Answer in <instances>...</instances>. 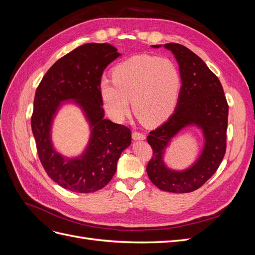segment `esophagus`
<instances>
[{
  "label": "esophagus",
  "mask_w": 255,
  "mask_h": 255,
  "mask_svg": "<svg viewBox=\"0 0 255 255\" xmlns=\"http://www.w3.org/2000/svg\"><path fill=\"white\" fill-rule=\"evenodd\" d=\"M132 137H133L134 140H143L145 138V135L143 133L137 132V130H135V132H133V134H132Z\"/></svg>",
  "instance_id": "1"
}]
</instances>
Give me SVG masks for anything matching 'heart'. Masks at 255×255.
I'll return each mask as SVG.
<instances>
[{
	"label": "heart",
	"instance_id": "obj_1",
	"mask_svg": "<svg viewBox=\"0 0 255 255\" xmlns=\"http://www.w3.org/2000/svg\"><path fill=\"white\" fill-rule=\"evenodd\" d=\"M113 79L100 81L99 92L114 120L120 121L129 111L146 125H157L173 112L179 99L182 78L172 60L140 54L126 59L113 70Z\"/></svg>",
	"mask_w": 255,
	"mask_h": 255
}]
</instances>
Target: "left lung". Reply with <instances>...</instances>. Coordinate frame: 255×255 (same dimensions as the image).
Returning <instances> with one entry per match:
<instances>
[{
    "instance_id": "left-lung-1",
    "label": "left lung",
    "mask_w": 255,
    "mask_h": 255,
    "mask_svg": "<svg viewBox=\"0 0 255 255\" xmlns=\"http://www.w3.org/2000/svg\"><path fill=\"white\" fill-rule=\"evenodd\" d=\"M164 48L179 64L182 86L174 113L146 138L153 150L146 173L159 189L185 194L201 187L221 164L227 148L229 106L220 81L201 58L179 43H166ZM188 126L202 130L204 149L190 167L174 171L165 165L164 152L173 138Z\"/></svg>"
}]
</instances>
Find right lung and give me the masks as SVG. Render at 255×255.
I'll use <instances>...</instances> for the list:
<instances>
[{
	"label": "right lung",
	"mask_w": 255,
	"mask_h": 255,
	"mask_svg": "<svg viewBox=\"0 0 255 255\" xmlns=\"http://www.w3.org/2000/svg\"><path fill=\"white\" fill-rule=\"evenodd\" d=\"M121 54L110 43H86L58 59L38 86L30 126L45 172L59 186L88 194L112 180L123 150L130 144L129 128L104 118L99 85L105 68ZM73 103L87 118L91 136L78 157L67 158L52 145L51 126L60 107Z\"/></svg>",
	"instance_id": "right-lung-1"
}]
</instances>
